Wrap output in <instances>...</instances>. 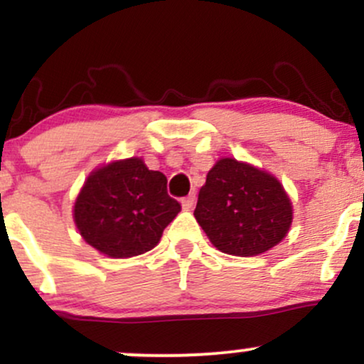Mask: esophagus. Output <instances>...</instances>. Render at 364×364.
<instances>
[{
  "label": "esophagus",
  "mask_w": 364,
  "mask_h": 364,
  "mask_svg": "<svg viewBox=\"0 0 364 364\" xmlns=\"http://www.w3.org/2000/svg\"><path fill=\"white\" fill-rule=\"evenodd\" d=\"M195 202H196V195L195 193H190L181 200L183 208H185V210H191V208H193V205H195Z\"/></svg>",
  "instance_id": "esophagus-1"
}]
</instances>
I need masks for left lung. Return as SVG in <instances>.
<instances>
[{
    "mask_svg": "<svg viewBox=\"0 0 364 364\" xmlns=\"http://www.w3.org/2000/svg\"><path fill=\"white\" fill-rule=\"evenodd\" d=\"M193 214L212 245L236 257L270 250L292 223L291 200L281 183L229 157L208 171Z\"/></svg>",
    "mask_w": 364,
    "mask_h": 364,
    "instance_id": "left-lung-1",
    "label": "left lung"
}]
</instances>
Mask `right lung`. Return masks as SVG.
Returning <instances> with one entry per match:
<instances>
[{
	"label": "right lung",
	"instance_id": "1",
	"mask_svg": "<svg viewBox=\"0 0 364 364\" xmlns=\"http://www.w3.org/2000/svg\"><path fill=\"white\" fill-rule=\"evenodd\" d=\"M181 210L168 195V178L139 157L90 174L75 202V224L90 246L112 258L141 255L161 240Z\"/></svg>",
	"mask_w": 364,
	"mask_h": 364
}]
</instances>
